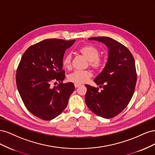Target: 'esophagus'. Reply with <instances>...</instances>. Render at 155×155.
Segmentation results:
<instances>
[{
  "label": "esophagus",
  "mask_w": 155,
  "mask_h": 155,
  "mask_svg": "<svg viewBox=\"0 0 155 155\" xmlns=\"http://www.w3.org/2000/svg\"><path fill=\"white\" fill-rule=\"evenodd\" d=\"M74 86H75V87H76V88H78V87H80V86H81V84L75 83V84H74Z\"/></svg>",
  "instance_id": "34e87169"
}]
</instances>
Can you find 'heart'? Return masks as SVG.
<instances>
[{"mask_svg": "<svg viewBox=\"0 0 155 155\" xmlns=\"http://www.w3.org/2000/svg\"><path fill=\"white\" fill-rule=\"evenodd\" d=\"M79 51L84 58L88 61L89 64L92 68L95 70H99L102 67L104 61L98 58L100 51L95 46L91 45L83 46L79 50ZM71 59L72 56L70 54H68L64 56L63 60V65L64 68L69 69L71 67ZM91 76V72L88 70L74 71L68 76V80L75 83L81 84L86 82Z\"/></svg>", "mask_w": 155, "mask_h": 155, "instance_id": "b5f03b06", "label": "heart"}]
</instances>
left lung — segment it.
<instances>
[{
	"label": "left lung",
	"instance_id": "left-lung-1",
	"mask_svg": "<svg viewBox=\"0 0 155 155\" xmlns=\"http://www.w3.org/2000/svg\"><path fill=\"white\" fill-rule=\"evenodd\" d=\"M104 43L108 48L107 62L94 79L98 87L85 85V100L87 107L96 115L106 119L113 118L127 106L137 83L134 59L127 48L107 37L89 38Z\"/></svg>",
	"mask_w": 155,
	"mask_h": 155
}]
</instances>
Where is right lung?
I'll list each match as a JSON object with an SVG mask.
<instances>
[{"mask_svg":"<svg viewBox=\"0 0 155 155\" xmlns=\"http://www.w3.org/2000/svg\"><path fill=\"white\" fill-rule=\"evenodd\" d=\"M75 41L45 39L22 55L17 70V87L27 109L42 120H51L61 113L74 91L72 83L62 81L65 78L63 56ZM54 81L60 84L51 87Z\"/></svg>","mask_w":155,"mask_h":155,"instance_id":"1","label":"right lung"}]
</instances>
